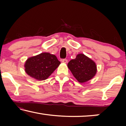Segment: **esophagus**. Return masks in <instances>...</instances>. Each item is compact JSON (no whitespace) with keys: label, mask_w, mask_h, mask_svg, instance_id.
<instances>
[{"label":"esophagus","mask_w":126,"mask_h":126,"mask_svg":"<svg viewBox=\"0 0 126 126\" xmlns=\"http://www.w3.org/2000/svg\"><path fill=\"white\" fill-rule=\"evenodd\" d=\"M62 63H68V60L66 59H63L62 60Z\"/></svg>","instance_id":"1"}]
</instances>
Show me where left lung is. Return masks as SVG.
<instances>
[{
    "mask_svg": "<svg viewBox=\"0 0 126 126\" xmlns=\"http://www.w3.org/2000/svg\"><path fill=\"white\" fill-rule=\"evenodd\" d=\"M68 68L75 79L80 83L91 80L97 72L96 63L82 53L77 54L75 59L69 62Z\"/></svg>",
    "mask_w": 126,
    "mask_h": 126,
    "instance_id": "1",
    "label": "left lung"
}]
</instances>
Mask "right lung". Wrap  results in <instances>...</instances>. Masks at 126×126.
<instances>
[{
	"label": "right lung",
	"mask_w": 126,
	"mask_h": 126,
	"mask_svg": "<svg viewBox=\"0 0 126 126\" xmlns=\"http://www.w3.org/2000/svg\"><path fill=\"white\" fill-rule=\"evenodd\" d=\"M60 63L55 55L42 53L29 58L24 66L26 73L29 76L35 80L42 81L47 79Z\"/></svg>",
	"instance_id": "obj_1"
}]
</instances>
